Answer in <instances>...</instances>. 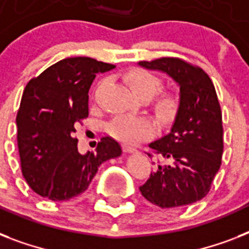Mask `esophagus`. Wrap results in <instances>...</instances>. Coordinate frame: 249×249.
<instances>
[{"label":"esophagus","mask_w":249,"mask_h":249,"mask_svg":"<svg viewBox=\"0 0 249 249\" xmlns=\"http://www.w3.org/2000/svg\"><path fill=\"white\" fill-rule=\"evenodd\" d=\"M123 148H124L125 152H134L136 151V148L133 147V146H130V144H123Z\"/></svg>","instance_id":"obj_1"}]
</instances>
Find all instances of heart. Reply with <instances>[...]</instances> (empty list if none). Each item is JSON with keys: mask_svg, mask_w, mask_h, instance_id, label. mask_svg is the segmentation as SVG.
Returning <instances> with one entry per match:
<instances>
[{"mask_svg": "<svg viewBox=\"0 0 249 249\" xmlns=\"http://www.w3.org/2000/svg\"><path fill=\"white\" fill-rule=\"evenodd\" d=\"M125 81L132 89V91L140 98L148 101L152 98L154 109L158 116L161 119H172L179 109L181 102L178 95L170 91H160L163 86V80L155 73L143 70L133 68L124 76ZM151 123L144 117H134L128 115H119L107 125V132L116 140L133 142L147 136L151 132Z\"/></svg>", "mask_w": 249, "mask_h": 249, "instance_id": "heart-1", "label": "heart"}]
</instances>
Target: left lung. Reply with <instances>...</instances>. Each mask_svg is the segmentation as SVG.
I'll list each match as a JSON object with an SVG mask.
<instances>
[{"label": "left lung", "mask_w": 249, "mask_h": 249, "mask_svg": "<svg viewBox=\"0 0 249 249\" xmlns=\"http://www.w3.org/2000/svg\"><path fill=\"white\" fill-rule=\"evenodd\" d=\"M140 66L165 72L181 90L170 132L148 144L165 164L159 163L140 191L160 208L193 204L209 193L224 152L222 112L214 85L200 67L179 58L142 60Z\"/></svg>", "instance_id": "8db88e82"}]
</instances>
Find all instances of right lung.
<instances>
[{"label":"right lung","instance_id":"obj_1","mask_svg":"<svg viewBox=\"0 0 249 249\" xmlns=\"http://www.w3.org/2000/svg\"><path fill=\"white\" fill-rule=\"evenodd\" d=\"M115 68L88 56L59 60L29 80L17 115L21 173L29 187L54 201L83 194L103 161L121 155L111 137L95 152L81 155L76 125L89 115V89L95 75Z\"/></svg>","mask_w":249,"mask_h":249}]
</instances>
